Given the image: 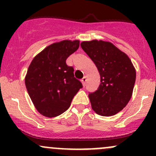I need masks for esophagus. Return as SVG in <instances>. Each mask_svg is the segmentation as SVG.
Masks as SVG:
<instances>
[{"mask_svg": "<svg viewBox=\"0 0 156 156\" xmlns=\"http://www.w3.org/2000/svg\"><path fill=\"white\" fill-rule=\"evenodd\" d=\"M81 81H82V84H83V85H85V84H86V81H87V76H84V78H82V79H81Z\"/></svg>", "mask_w": 156, "mask_h": 156, "instance_id": "obj_1", "label": "esophagus"}]
</instances>
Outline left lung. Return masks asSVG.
<instances>
[{"instance_id":"left-lung-1","label":"left lung","mask_w":156,"mask_h":156,"mask_svg":"<svg viewBox=\"0 0 156 156\" xmlns=\"http://www.w3.org/2000/svg\"><path fill=\"white\" fill-rule=\"evenodd\" d=\"M100 75L97 90L89 94L92 109L102 116L122 111L133 94L136 70L128 56L108 41L93 40L81 43Z\"/></svg>"}]
</instances>
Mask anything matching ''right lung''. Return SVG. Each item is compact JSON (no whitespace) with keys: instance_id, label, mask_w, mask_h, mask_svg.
Here are the masks:
<instances>
[{"instance_id":"obj_1","label":"right lung","mask_w":156,"mask_h":156,"mask_svg":"<svg viewBox=\"0 0 156 156\" xmlns=\"http://www.w3.org/2000/svg\"><path fill=\"white\" fill-rule=\"evenodd\" d=\"M78 40H64L49 45L31 61L25 78L29 95L39 113L48 118L59 115L70 106L82 87L66 59L79 48Z\"/></svg>"}]
</instances>
